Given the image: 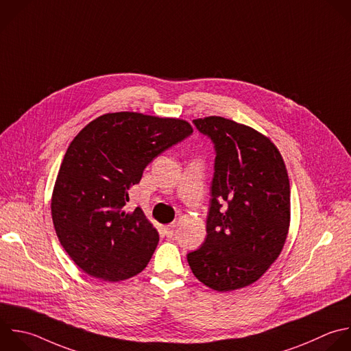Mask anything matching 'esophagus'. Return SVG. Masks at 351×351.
Here are the masks:
<instances>
[{
  "mask_svg": "<svg viewBox=\"0 0 351 351\" xmlns=\"http://www.w3.org/2000/svg\"><path fill=\"white\" fill-rule=\"evenodd\" d=\"M163 229H165L166 236H167V237H171V236L174 234V230H176V223H169V225H166Z\"/></svg>",
  "mask_w": 351,
  "mask_h": 351,
  "instance_id": "34e87169",
  "label": "esophagus"
}]
</instances>
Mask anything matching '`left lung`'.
Masks as SVG:
<instances>
[{
	"instance_id": "8db88e82",
	"label": "left lung",
	"mask_w": 351,
	"mask_h": 351,
	"mask_svg": "<svg viewBox=\"0 0 351 351\" xmlns=\"http://www.w3.org/2000/svg\"><path fill=\"white\" fill-rule=\"evenodd\" d=\"M193 123L211 138L217 156L207 236L186 259L200 282L229 292L261 278L285 244L288 173L277 147L255 129L222 117Z\"/></svg>"
}]
</instances>
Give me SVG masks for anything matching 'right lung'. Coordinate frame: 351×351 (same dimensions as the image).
Instances as JSON below:
<instances>
[{
  "label": "right lung",
  "instance_id": "right-lung-1",
  "mask_svg": "<svg viewBox=\"0 0 351 351\" xmlns=\"http://www.w3.org/2000/svg\"><path fill=\"white\" fill-rule=\"evenodd\" d=\"M193 132L189 122L140 112H110L71 141L55 182L51 211L58 239L89 276L122 281L145 269L159 234L129 189L148 163Z\"/></svg>",
  "mask_w": 351,
  "mask_h": 351
}]
</instances>
